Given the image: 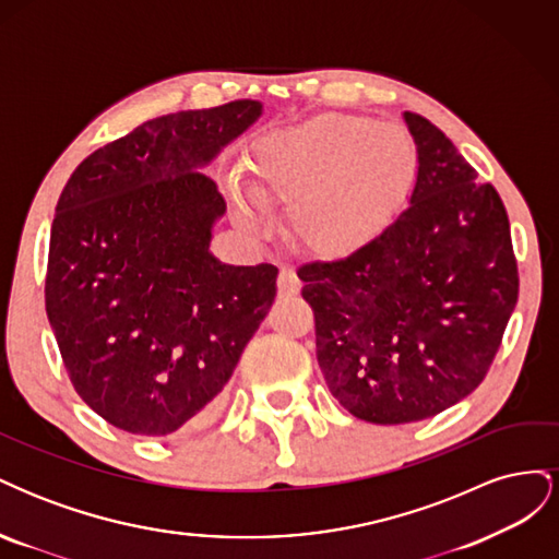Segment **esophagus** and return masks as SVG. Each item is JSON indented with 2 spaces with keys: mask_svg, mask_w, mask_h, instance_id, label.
<instances>
[{
  "mask_svg": "<svg viewBox=\"0 0 559 559\" xmlns=\"http://www.w3.org/2000/svg\"><path fill=\"white\" fill-rule=\"evenodd\" d=\"M277 292L280 296H294L300 292V280L296 275V270L284 265L280 267V277H277Z\"/></svg>",
  "mask_w": 559,
  "mask_h": 559,
  "instance_id": "esophagus-1",
  "label": "esophagus"
}]
</instances>
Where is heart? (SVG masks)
Listing matches in <instances>:
<instances>
[{"mask_svg":"<svg viewBox=\"0 0 559 559\" xmlns=\"http://www.w3.org/2000/svg\"><path fill=\"white\" fill-rule=\"evenodd\" d=\"M247 173L249 193L233 195L242 224H257L265 207L292 205V242L314 259L341 261L392 226L417 160L401 130L326 114L263 134Z\"/></svg>","mask_w":559,"mask_h":559,"instance_id":"obj_1","label":"heart"}]
</instances>
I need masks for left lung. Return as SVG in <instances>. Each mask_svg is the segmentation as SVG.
Listing matches in <instances>:
<instances>
[{"mask_svg":"<svg viewBox=\"0 0 559 559\" xmlns=\"http://www.w3.org/2000/svg\"><path fill=\"white\" fill-rule=\"evenodd\" d=\"M403 121L417 146L408 207L354 257L298 270L331 394L373 425L427 419L468 396L518 302L495 186L425 116Z\"/></svg>","mask_w":559,"mask_h":559,"instance_id":"left-lung-1","label":"left lung"}]
</instances>
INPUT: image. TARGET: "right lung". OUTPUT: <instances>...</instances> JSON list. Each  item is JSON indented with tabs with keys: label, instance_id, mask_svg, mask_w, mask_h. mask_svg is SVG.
I'll return each instance as SVG.
<instances>
[{
	"label": "right lung",
	"instance_id": "obj_1",
	"mask_svg": "<svg viewBox=\"0 0 559 559\" xmlns=\"http://www.w3.org/2000/svg\"><path fill=\"white\" fill-rule=\"evenodd\" d=\"M259 99L151 118L83 160L50 224L46 314L76 394L109 425L170 436L214 417L277 294V267L210 251L226 214L202 173Z\"/></svg>",
	"mask_w": 559,
	"mask_h": 559
}]
</instances>
